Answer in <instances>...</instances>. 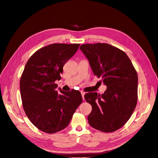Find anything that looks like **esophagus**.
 I'll return each mask as SVG.
<instances>
[{"label":"esophagus","instance_id":"34e87169","mask_svg":"<svg viewBox=\"0 0 158 158\" xmlns=\"http://www.w3.org/2000/svg\"><path fill=\"white\" fill-rule=\"evenodd\" d=\"M85 93L84 92H81L82 97V99H83V100H85Z\"/></svg>","mask_w":158,"mask_h":158}]
</instances>
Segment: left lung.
<instances>
[{"mask_svg": "<svg viewBox=\"0 0 158 158\" xmlns=\"http://www.w3.org/2000/svg\"><path fill=\"white\" fill-rule=\"evenodd\" d=\"M80 49L89 60L93 72L106 85L102 95H85L92 106L89 125L98 131L112 132L129 120L138 101V74L127 55L108 44H83Z\"/></svg>", "mask_w": 158, "mask_h": 158, "instance_id": "8db88e82", "label": "left lung"}]
</instances>
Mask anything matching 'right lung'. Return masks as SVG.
Masks as SVG:
<instances>
[{"mask_svg":"<svg viewBox=\"0 0 158 158\" xmlns=\"http://www.w3.org/2000/svg\"><path fill=\"white\" fill-rule=\"evenodd\" d=\"M79 44H53L40 48L27 61L20 81L23 108L32 123L48 134L69 126L82 103L79 91H56L64 64L76 52Z\"/></svg>","mask_w":158,"mask_h":158,"instance_id":"right-lung-1","label":"right lung"}]
</instances>
